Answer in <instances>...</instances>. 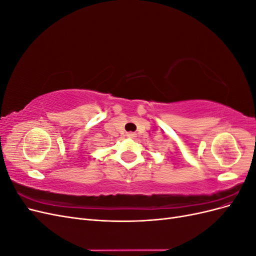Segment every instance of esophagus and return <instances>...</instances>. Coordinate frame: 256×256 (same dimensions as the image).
Returning <instances> with one entry per match:
<instances>
[{"instance_id":"1","label":"esophagus","mask_w":256,"mask_h":256,"mask_svg":"<svg viewBox=\"0 0 256 256\" xmlns=\"http://www.w3.org/2000/svg\"><path fill=\"white\" fill-rule=\"evenodd\" d=\"M127 136H128V138H134L136 136V134H134V132H129V134H127Z\"/></svg>"}]
</instances>
